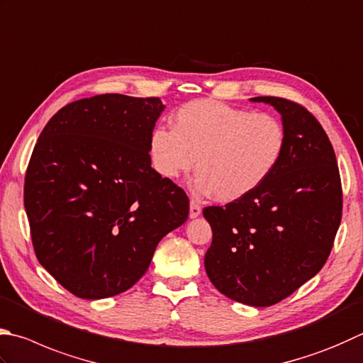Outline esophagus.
Here are the masks:
<instances>
[{
  "label": "esophagus",
  "mask_w": 363,
  "mask_h": 363,
  "mask_svg": "<svg viewBox=\"0 0 363 363\" xmlns=\"http://www.w3.org/2000/svg\"><path fill=\"white\" fill-rule=\"evenodd\" d=\"M201 211H202L201 205L196 203L194 201H191V203H189V218H197L201 215Z\"/></svg>",
  "instance_id": "esophagus-1"
}]
</instances>
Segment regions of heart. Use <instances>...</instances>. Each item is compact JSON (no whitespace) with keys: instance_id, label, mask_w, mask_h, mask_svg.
<instances>
[{"instance_id":"heart-1","label":"heart","mask_w":363,"mask_h":363,"mask_svg":"<svg viewBox=\"0 0 363 363\" xmlns=\"http://www.w3.org/2000/svg\"><path fill=\"white\" fill-rule=\"evenodd\" d=\"M284 148V126L275 117L210 99L183 106L172 129L158 126L150 135V156L162 177L177 179L196 164L199 174L191 188L220 202L255 193L278 167Z\"/></svg>"}]
</instances>
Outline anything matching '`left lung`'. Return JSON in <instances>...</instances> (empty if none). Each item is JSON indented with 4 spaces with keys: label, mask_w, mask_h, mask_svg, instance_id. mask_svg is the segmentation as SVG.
<instances>
[{
    "label": "left lung",
    "mask_w": 363,
    "mask_h": 363,
    "mask_svg": "<svg viewBox=\"0 0 363 363\" xmlns=\"http://www.w3.org/2000/svg\"><path fill=\"white\" fill-rule=\"evenodd\" d=\"M251 101L281 115L283 158L255 193L203 208L213 232L203 264L225 297L270 306L323 269L340 228L343 193L333 147L319 121L288 99Z\"/></svg>",
    "instance_id": "obj_1"
}]
</instances>
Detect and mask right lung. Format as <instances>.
Masks as SVG:
<instances>
[{
	"label": "right lung",
	"mask_w": 363,
	"mask_h": 363,
	"mask_svg": "<svg viewBox=\"0 0 363 363\" xmlns=\"http://www.w3.org/2000/svg\"><path fill=\"white\" fill-rule=\"evenodd\" d=\"M160 98L99 94L71 102L40 133L25 210L40 265L74 296L98 300L139 281L189 199L156 172L150 135Z\"/></svg>",
	"instance_id": "right-lung-1"
}]
</instances>
